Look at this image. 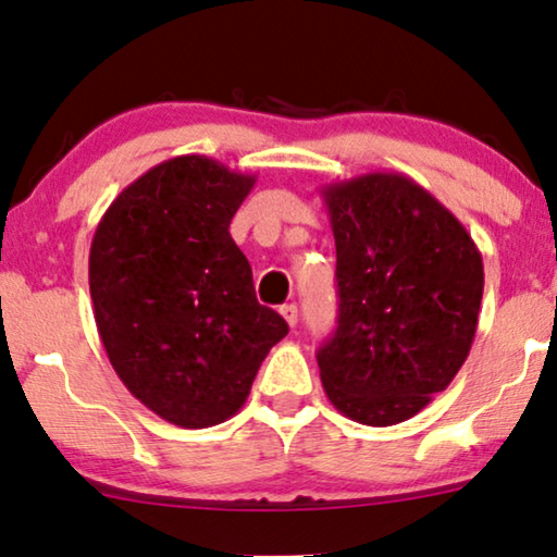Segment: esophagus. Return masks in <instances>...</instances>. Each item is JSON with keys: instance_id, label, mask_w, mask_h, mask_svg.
I'll list each match as a JSON object with an SVG mask.
<instances>
[{"instance_id": "34e87169", "label": "esophagus", "mask_w": 557, "mask_h": 557, "mask_svg": "<svg viewBox=\"0 0 557 557\" xmlns=\"http://www.w3.org/2000/svg\"><path fill=\"white\" fill-rule=\"evenodd\" d=\"M281 317H284L286 324L294 330V326L299 324V309H296V304H286V307H281Z\"/></svg>"}]
</instances>
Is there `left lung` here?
<instances>
[{"label":"left lung","instance_id":"left-lung-1","mask_svg":"<svg viewBox=\"0 0 557 557\" xmlns=\"http://www.w3.org/2000/svg\"><path fill=\"white\" fill-rule=\"evenodd\" d=\"M337 246V330L319 377L342 416L395 425L446 391L469 357L484 292L476 243L408 174L322 187Z\"/></svg>","mask_w":557,"mask_h":557}]
</instances>
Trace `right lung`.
<instances>
[{
	"instance_id": "obj_1",
	"label": "right lung",
	"mask_w": 557,
	"mask_h": 557,
	"mask_svg": "<svg viewBox=\"0 0 557 557\" xmlns=\"http://www.w3.org/2000/svg\"><path fill=\"white\" fill-rule=\"evenodd\" d=\"M256 185L202 154L151 166L103 212L88 256L98 337L126 385L180 429H210L246 406L284 317L256 299L227 233Z\"/></svg>"
}]
</instances>
